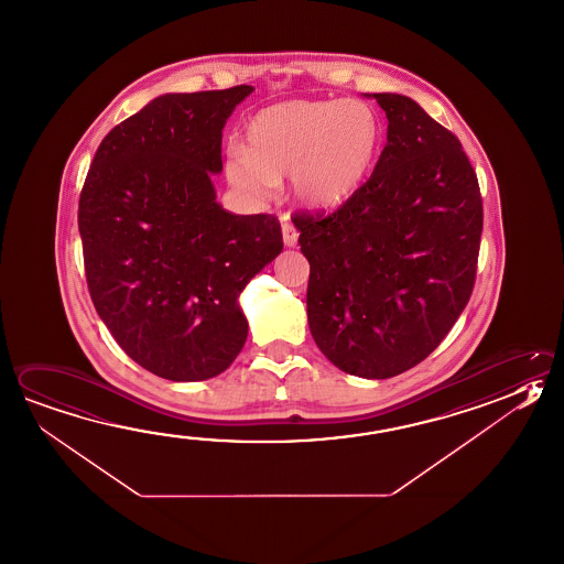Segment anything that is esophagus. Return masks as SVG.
<instances>
[{
    "label": "esophagus",
    "mask_w": 564,
    "mask_h": 564,
    "mask_svg": "<svg viewBox=\"0 0 564 564\" xmlns=\"http://www.w3.org/2000/svg\"><path fill=\"white\" fill-rule=\"evenodd\" d=\"M281 231H283V241L288 247H295L299 241V231L293 227V224H289V221H283L281 224Z\"/></svg>",
    "instance_id": "34e87169"
}]
</instances>
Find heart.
<instances>
[{"instance_id": "b5f03b06", "label": "heart", "mask_w": 564, "mask_h": 564, "mask_svg": "<svg viewBox=\"0 0 564 564\" xmlns=\"http://www.w3.org/2000/svg\"><path fill=\"white\" fill-rule=\"evenodd\" d=\"M383 126L362 99H291L249 119L243 149H229L225 177L253 203L273 199L291 175L303 207L329 212L349 202L375 165Z\"/></svg>"}]
</instances>
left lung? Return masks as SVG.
Masks as SVG:
<instances>
[{
    "label": "left lung",
    "mask_w": 564,
    "mask_h": 564,
    "mask_svg": "<svg viewBox=\"0 0 564 564\" xmlns=\"http://www.w3.org/2000/svg\"><path fill=\"white\" fill-rule=\"evenodd\" d=\"M387 116L369 181L327 217L295 215L308 329L340 371L389 379L435 351L477 275L482 199L465 151L411 97L365 94Z\"/></svg>",
    "instance_id": "8db88e82"
}]
</instances>
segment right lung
Returning a JSON list of instances; mask_svg holds the SVG:
<instances>
[{"label": "right lung", "instance_id": "1", "mask_svg": "<svg viewBox=\"0 0 564 564\" xmlns=\"http://www.w3.org/2000/svg\"><path fill=\"white\" fill-rule=\"evenodd\" d=\"M256 87L165 94L107 133L79 197L87 288L119 347L185 383L224 372L247 339L239 295L283 251L273 215L217 203L221 138Z\"/></svg>", "mask_w": 564, "mask_h": 564}]
</instances>
